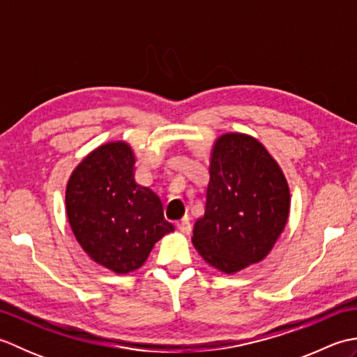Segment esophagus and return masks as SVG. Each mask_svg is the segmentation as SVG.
Returning a JSON list of instances; mask_svg holds the SVG:
<instances>
[{"label": "esophagus", "mask_w": 357, "mask_h": 357, "mask_svg": "<svg viewBox=\"0 0 357 357\" xmlns=\"http://www.w3.org/2000/svg\"><path fill=\"white\" fill-rule=\"evenodd\" d=\"M176 227H178V230H179L181 233H184V234H188V233L192 231L190 219H188L187 216L181 219V221H178V222H176Z\"/></svg>", "instance_id": "34e87169"}]
</instances>
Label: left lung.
Segmentation results:
<instances>
[{
  "instance_id": "1",
  "label": "left lung",
  "mask_w": 357,
  "mask_h": 357,
  "mask_svg": "<svg viewBox=\"0 0 357 357\" xmlns=\"http://www.w3.org/2000/svg\"><path fill=\"white\" fill-rule=\"evenodd\" d=\"M204 216L192 242L211 267L236 273L267 256L290 213V188L262 144L244 133L215 141Z\"/></svg>"
}]
</instances>
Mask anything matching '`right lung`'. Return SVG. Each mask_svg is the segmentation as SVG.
Here are the masks:
<instances>
[{
    "mask_svg": "<svg viewBox=\"0 0 357 357\" xmlns=\"http://www.w3.org/2000/svg\"><path fill=\"white\" fill-rule=\"evenodd\" d=\"M70 229L92 259L118 275L147 261L174 227L159 196L135 181V155L124 141L102 144L70 174L66 188Z\"/></svg>",
    "mask_w": 357,
    "mask_h": 357,
    "instance_id": "1",
    "label": "right lung"
}]
</instances>
